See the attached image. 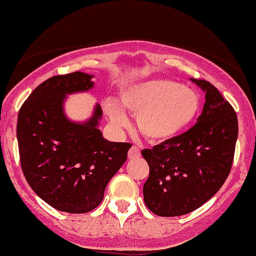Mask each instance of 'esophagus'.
Here are the masks:
<instances>
[{
	"instance_id": "esophagus-1",
	"label": "esophagus",
	"mask_w": 256,
	"mask_h": 256,
	"mask_svg": "<svg viewBox=\"0 0 256 256\" xmlns=\"http://www.w3.org/2000/svg\"><path fill=\"white\" fill-rule=\"evenodd\" d=\"M138 157H140V149L134 145V146L128 150V158H130V160H134V158H138Z\"/></svg>"
}]
</instances>
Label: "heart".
<instances>
[{"label": "heart", "mask_w": 256, "mask_h": 256, "mask_svg": "<svg viewBox=\"0 0 256 256\" xmlns=\"http://www.w3.org/2000/svg\"><path fill=\"white\" fill-rule=\"evenodd\" d=\"M122 107L136 115L141 136L150 141H165L182 132L200 110V98L193 88L168 79H153L126 90L120 96ZM104 112L118 128L130 124L126 112L115 100L103 104Z\"/></svg>", "instance_id": "1"}]
</instances>
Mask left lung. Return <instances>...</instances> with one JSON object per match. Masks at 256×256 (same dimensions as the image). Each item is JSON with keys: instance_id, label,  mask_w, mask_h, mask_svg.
<instances>
[{"instance_id": "obj_1", "label": "left lung", "mask_w": 256, "mask_h": 256, "mask_svg": "<svg viewBox=\"0 0 256 256\" xmlns=\"http://www.w3.org/2000/svg\"><path fill=\"white\" fill-rule=\"evenodd\" d=\"M190 80L205 94L197 124L141 152L149 165L144 202L160 216H184L209 201L228 178L234 158L238 138L234 108L212 83Z\"/></svg>"}]
</instances>
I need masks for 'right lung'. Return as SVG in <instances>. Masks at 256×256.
Instances as JSON below:
<instances>
[{"label": "right lung", "instance_id": "add662e5", "mask_svg": "<svg viewBox=\"0 0 256 256\" xmlns=\"http://www.w3.org/2000/svg\"><path fill=\"white\" fill-rule=\"evenodd\" d=\"M94 75H56L36 87L20 110L17 140L24 178L46 204L59 212H88L103 201L110 180L132 146L103 138L102 107L75 122L66 115L68 95L94 88Z\"/></svg>", "mask_w": 256, "mask_h": 256}]
</instances>
